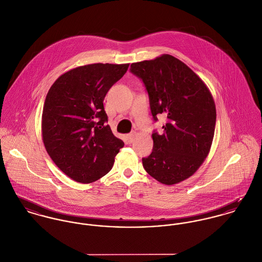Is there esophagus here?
I'll return each mask as SVG.
<instances>
[{
  "mask_svg": "<svg viewBox=\"0 0 262 262\" xmlns=\"http://www.w3.org/2000/svg\"><path fill=\"white\" fill-rule=\"evenodd\" d=\"M135 137H136V134H135V133H132V134L127 135V136H126L127 142H128V143H133L134 140H135Z\"/></svg>",
  "mask_w": 262,
  "mask_h": 262,
  "instance_id": "esophagus-1",
  "label": "esophagus"
}]
</instances>
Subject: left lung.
<instances>
[{
    "mask_svg": "<svg viewBox=\"0 0 262 262\" xmlns=\"http://www.w3.org/2000/svg\"><path fill=\"white\" fill-rule=\"evenodd\" d=\"M143 79L154 119L164 115V132L151 135L154 148L143 159L146 173L165 185L195 174L207 158L215 133L216 106L208 86L184 62L170 54L130 65Z\"/></svg>",
    "mask_w": 262,
    "mask_h": 262,
    "instance_id": "left-lung-1",
    "label": "left lung"
}]
</instances>
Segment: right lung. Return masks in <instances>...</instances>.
<instances>
[{
  "mask_svg": "<svg viewBox=\"0 0 262 262\" xmlns=\"http://www.w3.org/2000/svg\"><path fill=\"white\" fill-rule=\"evenodd\" d=\"M129 63H94L60 75L45 98L41 130L46 151L59 169L78 183L107 174L123 142L106 124L103 99Z\"/></svg>",
  "mask_w": 262,
  "mask_h": 262,
  "instance_id": "1",
  "label": "right lung"
}]
</instances>
